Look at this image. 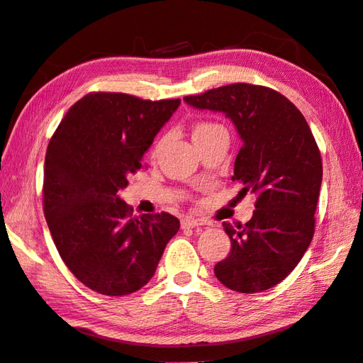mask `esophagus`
<instances>
[{
	"instance_id": "1",
	"label": "esophagus",
	"mask_w": 363,
	"mask_h": 363,
	"mask_svg": "<svg viewBox=\"0 0 363 363\" xmlns=\"http://www.w3.org/2000/svg\"><path fill=\"white\" fill-rule=\"evenodd\" d=\"M181 225L182 228H195L199 225H203V222L200 219H194V217H186V219H182Z\"/></svg>"
}]
</instances>
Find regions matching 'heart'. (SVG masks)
Segmentation results:
<instances>
[{"mask_svg":"<svg viewBox=\"0 0 363 363\" xmlns=\"http://www.w3.org/2000/svg\"><path fill=\"white\" fill-rule=\"evenodd\" d=\"M211 125H214V123H200V125H196V127H195V130H194V133H195V131H199V130H203V128H208V127H211Z\"/></svg>","mask_w":363,"mask_h":363,"instance_id":"obj_1","label":"heart"}]
</instances>
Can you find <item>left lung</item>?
<instances>
[{"label":"left lung","instance_id":"8db88e82","mask_svg":"<svg viewBox=\"0 0 363 363\" xmlns=\"http://www.w3.org/2000/svg\"><path fill=\"white\" fill-rule=\"evenodd\" d=\"M196 109L232 118L242 140L233 181L254 194L255 211L245 225L223 222L232 249L214 274L241 294L263 292L298 265L314 235L322 159L305 117L284 95L263 85L236 82L184 96Z\"/></svg>","mask_w":363,"mask_h":363}]
</instances>
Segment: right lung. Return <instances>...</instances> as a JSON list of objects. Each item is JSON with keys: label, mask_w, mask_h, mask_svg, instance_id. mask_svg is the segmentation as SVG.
Here are the masks:
<instances>
[{"label": "right lung", "mask_w": 363, "mask_h": 363, "mask_svg": "<svg viewBox=\"0 0 363 363\" xmlns=\"http://www.w3.org/2000/svg\"><path fill=\"white\" fill-rule=\"evenodd\" d=\"M179 104V98L152 101L91 91L72 104L52 136L44 216L65 265L91 291L111 296L140 291L179 230L177 217H136L117 195Z\"/></svg>", "instance_id": "right-lung-1"}]
</instances>
